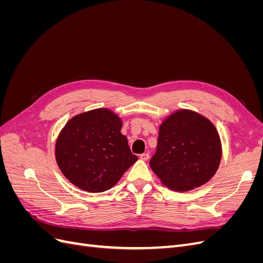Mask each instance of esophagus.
I'll use <instances>...</instances> for the list:
<instances>
[{
    "instance_id": "obj_1",
    "label": "esophagus",
    "mask_w": 263,
    "mask_h": 263,
    "mask_svg": "<svg viewBox=\"0 0 263 263\" xmlns=\"http://www.w3.org/2000/svg\"><path fill=\"white\" fill-rule=\"evenodd\" d=\"M139 158L141 159V160H144V161H147V160H148V159H149V154H148V153H145V154H141Z\"/></svg>"
}]
</instances>
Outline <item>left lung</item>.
<instances>
[{
    "mask_svg": "<svg viewBox=\"0 0 263 263\" xmlns=\"http://www.w3.org/2000/svg\"><path fill=\"white\" fill-rule=\"evenodd\" d=\"M220 159V138L213 123L193 110L180 109L160 125L149 164L165 186L185 192L210 181Z\"/></svg>",
    "mask_w": 263,
    "mask_h": 263,
    "instance_id": "left-lung-1",
    "label": "left lung"
}]
</instances>
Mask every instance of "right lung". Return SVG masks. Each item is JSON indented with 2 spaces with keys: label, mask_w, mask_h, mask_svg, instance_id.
Here are the masks:
<instances>
[{
  "label": "right lung",
  "mask_w": 263,
  "mask_h": 263,
  "mask_svg": "<svg viewBox=\"0 0 263 263\" xmlns=\"http://www.w3.org/2000/svg\"><path fill=\"white\" fill-rule=\"evenodd\" d=\"M121 129L122 119L107 108L71 118L55 141V160L63 176L87 192L114 186L138 160Z\"/></svg>",
  "instance_id": "right-lung-1"
}]
</instances>
